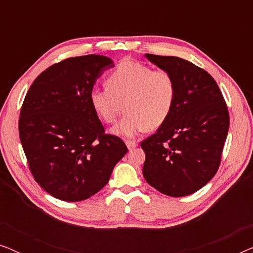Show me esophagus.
<instances>
[{
	"label": "esophagus",
	"mask_w": 253,
	"mask_h": 253,
	"mask_svg": "<svg viewBox=\"0 0 253 253\" xmlns=\"http://www.w3.org/2000/svg\"><path fill=\"white\" fill-rule=\"evenodd\" d=\"M126 145L127 146V148H129V150H132V148L138 146L137 141H134V140H126Z\"/></svg>",
	"instance_id": "1"
}]
</instances>
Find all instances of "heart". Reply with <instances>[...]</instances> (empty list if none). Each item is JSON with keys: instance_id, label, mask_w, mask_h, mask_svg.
<instances>
[{"instance_id": "b5f03b06", "label": "heart", "mask_w": 253, "mask_h": 253, "mask_svg": "<svg viewBox=\"0 0 253 253\" xmlns=\"http://www.w3.org/2000/svg\"><path fill=\"white\" fill-rule=\"evenodd\" d=\"M176 96L174 78L165 70H152L139 62L122 61L106 79L105 88L89 93V103L99 119L107 124L116 122L112 132L134 137L145 130L160 127L170 115Z\"/></svg>"}]
</instances>
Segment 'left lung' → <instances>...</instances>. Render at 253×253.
I'll return each mask as SVG.
<instances>
[{
    "label": "left lung",
    "mask_w": 253,
    "mask_h": 253,
    "mask_svg": "<svg viewBox=\"0 0 253 253\" xmlns=\"http://www.w3.org/2000/svg\"><path fill=\"white\" fill-rule=\"evenodd\" d=\"M174 78L171 113L157 132L141 141L143 175L158 191L184 197L207 184L219 169L229 129V114L209 72L176 56L145 54Z\"/></svg>",
    "instance_id": "8db88e82"
}]
</instances>
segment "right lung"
I'll use <instances>...</instances> for the list:
<instances>
[{"label": "right lung", "instance_id": "add662e5", "mask_svg": "<svg viewBox=\"0 0 253 253\" xmlns=\"http://www.w3.org/2000/svg\"><path fill=\"white\" fill-rule=\"evenodd\" d=\"M113 67L102 55L67 58L41 72L26 93L19 138L34 179L55 198L82 202L95 195L126 154L89 103L96 79Z\"/></svg>", "mask_w": 253, "mask_h": 253}]
</instances>
